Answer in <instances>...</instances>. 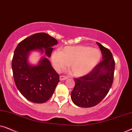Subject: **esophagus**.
<instances>
[{
	"label": "esophagus",
	"mask_w": 132,
	"mask_h": 132,
	"mask_svg": "<svg viewBox=\"0 0 132 132\" xmlns=\"http://www.w3.org/2000/svg\"><path fill=\"white\" fill-rule=\"evenodd\" d=\"M67 79H68V77L65 76H61L60 77H59V79H60V80H61V81L66 80Z\"/></svg>",
	"instance_id": "obj_1"
}]
</instances>
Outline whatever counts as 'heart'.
Here are the masks:
<instances>
[{"instance_id": "b5f03b06", "label": "heart", "mask_w": 132, "mask_h": 132, "mask_svg": "<svg viewBox=\"0 0 132 132\" xmlns=\"http://www.w3.org/2000/svg\"><path fill=\"white\" fill-rule=\"evenodd\" d=\"M101 53L98 49L87 46H67L61 52L52 54V61L57 71L68 65L70 73L81 77L89 73L98 64Z\"/></svg>"}]
</instances>
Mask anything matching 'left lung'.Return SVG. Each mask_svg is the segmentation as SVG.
I'll return each instance as SVG.
<instances>
[{
  "mask_svg": "<svg viewBox=\"0 0 132 132\" xmlns=\"http://www.w3.org/2000/svg\"><path fill=\"white\" fill-rule=\"evenodd\" d=\"M103 60L89 74L75 79V86L71 98L76 105L82 108L93 107L108 94L113 81L115 61L108 48L99 43Z\"/></svg>",
  "mask_w": 132,
  "mask_h": 132,
  "instance_id": "8db88e82",
  "label": "left lung"
}]
</instances>
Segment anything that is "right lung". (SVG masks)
<instances>
[{
	"label": "right lung",
	"mask_w": 132,
	"mask_h": 132,
	"mask_svg": "<svg viewBox=\"0 0 132 132\" xmlns=\"http://www.w3.org/2000/svg\"><path fill=\"white\" fill-rule=\"evenodd\" d=\"M55 38L46 33H37L21 41L14 51L12 61L14 80L17 89L27 100L35 103L47 101L59 82V76L49 60L43 57L37 65L28 63L30 52L39 50L50 57Z\"/></svg>",
	"instance_id": "obj_1"
}]
</instances>
